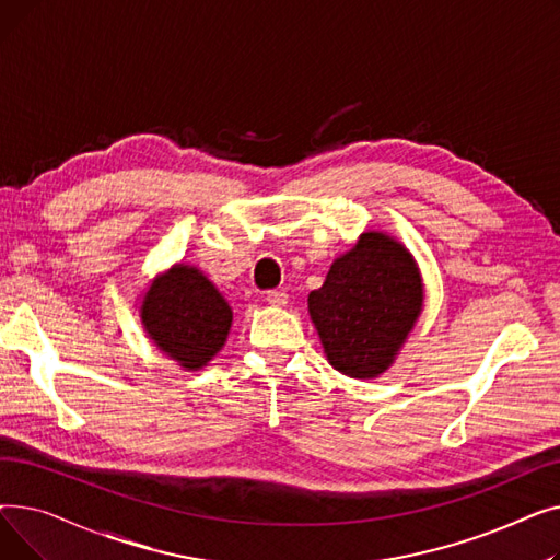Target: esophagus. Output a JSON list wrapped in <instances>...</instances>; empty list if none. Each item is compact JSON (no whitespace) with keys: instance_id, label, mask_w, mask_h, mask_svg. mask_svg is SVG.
Instances as JSON below:
<instances>
[{"instance_id":"obj_1","label":"esophagus","mask_w":560,"mask_h":560,"mask_svg":"<svg viewBox=\"0 0 560 560\" xmlns=\"http://www.w3.org/2000/svg\"><path fill=\"white\" fill-rule=\"evenodd\" d=\"M265 302H268L270 306L281 308V306L288 304V292L285 290H270L268 295H265Z\"/></svg>"}]
</instances>
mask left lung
Masks as SVG:
<instances>
[{"mask_svg": "<svg viewBox=\"0 0 560 560\" xmlns=\"http://www.w3.org/2000/svg\"><path fill=\"white\" fill-rule=\"evenodd\" d=\"M424 304L418 262L388 233L365 231L308 295L327 361L351 378L384 374Z\"/></svg>", "mask_w": 560, "mask_h": 560, "instance_id": "8db88e82", "label": "left lung"}]
</instances>
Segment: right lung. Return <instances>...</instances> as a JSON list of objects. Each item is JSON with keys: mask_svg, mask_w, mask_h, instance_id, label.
<instances>
[{"mask_svg": "<svg viewBox=\"0 0 560 560\" xmlns=\"http://www.w3.org/2000/svg\"><path fill=\"white\" fill-rule=\"evenodd\" d=\"M140 319L163 354L199 370L224 347L233 311L201 270L176 262L147 288Z\"/></svg>", "mask_w": 560, "mask_h": 560, "instance_id": "right-lung-1", "label": "right lung"}]
</instances>
